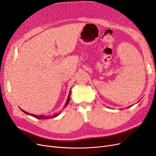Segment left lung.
Instances as JSON below:
<instances>
[{
  "label": "left lung",
  "instance_id": "1",
  "mask_svg": "<svg viewBox=\"0 0 156 156\" xmlns=\"http://www.w3.org/2000/svg\"><path fill=\"white\" fill-rule=\"evenodd\" d=\"M129 107H130V106H129Z\"/></svg>",
  "mask_w": 156,
  "mask_h": 156
}]
</instances>
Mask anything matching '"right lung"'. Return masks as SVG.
Returning a JSON list of instances; mask_svg holds the SVG:
<instances>
[{
  "label": "right lung",
  "mask_w": 156,
  "mask_h": 156,
  "mask_svg": "<svg viewBox=\"0 0 156 156\" xmlns=\"http://www.w3.org/2000/svg\"><path fill=\"white\" fill-rule=\"evenodd\" d=\"M70 96H71V90H70V92H69V95H68V97H67V101H66V104H65V105H64V108H66L67 106V105H68V103H69V99H70ZM20 109L21 110L23 113H25V114H27V115H30V116H32V117H35V118H37V119H51V118H55V117H57L58 115L60 114V113H54L53 115H48V116H47V115H34V114H31V113H28V112H25V111H24L23 110H22V108H20Z\"/></svg>",
  "instance_id": "add662e5"
}]
</instances>
